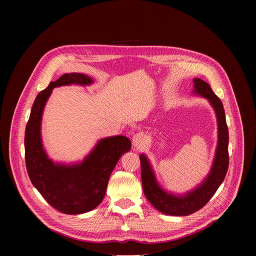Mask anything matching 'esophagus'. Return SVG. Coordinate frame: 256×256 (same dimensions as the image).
Wrapping results in <instances>:
<instances>
[{
	"label": "esophagus",
	"instance_id": "obj_1",
	"mask_svg": "<svg viewBox=\"0 0 256 256\" xmlns=\"http://www.w3.org/2000/svg\"><path fill=\"white\" fill-rule=\"evenodd\" d=\"M132 144L134 146L136 147V148L138 150H142L143 147L145 146L146 144V136L145 134L138 132V134H136L132 138Z\"/></svg>",
	"mask_w": 256,
	"mask_h": 256
}]
</instances>
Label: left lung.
I'll return each mask as SVG.
<instances>
[{"label":"left lung","instance_id":"left-lung-1","mask_svg":"<svg viewBox=\"0 0 256 256\" xmlns=\"http://www.w3.org/2000/svg\"><path fill=\"white\" fill-rule=\"evenodd\" d=\"M194 82V92L208 99L218 120V146L210 172L198 187L184 196H174L158 184L148 159L140 154L143 191L148 202L159 212L170 216H188L200 210L212 198L226 178L228 168V129L222 102L212 92L210 85L198 78Z\"/></svg>","mask_w":256,"mask_h":256}]
</instances>
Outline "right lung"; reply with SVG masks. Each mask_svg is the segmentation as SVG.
I'll return each mask as SVG.
<instances>
[{"label":"right lung","instance_id":"1","mask_svg":"<svg viewBox=\"0 0 256 256\" xmlns=\"http://www.w3.org/2000/svg\"><path fill=\"white\" fill-rule=\"evenodd\" d=\"M90 83L92 78L78 72L65 74L50 82L37 95L26 128V164L30 180L52 207L67 214L88 212L102 203L116 164L131 148L128 138L115 136L100 140L81 164H58L48 158L42 147L40 124L52 90L62 85Z\"/></svg>","mask_w":256,"mask_h":256}]
</instances>
